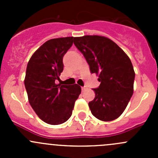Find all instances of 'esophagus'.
<instances>
[{"instance_id": "1", "label": "esophagus", "mask_w": 158, "mask_h": 158, "mask_svg": "<svg viewBox=\"0 0 158 158\" xmlns=\"http://www.w3.org/2000/svg\"><path fill=\"white\" fill-rule=\"evenodd\" d=\"M85 89H86V88H85V87H82V92H84V91L85 90Z\"/></svg>"}]
</instances>
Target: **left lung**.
<instances>
[{"mask_svg":"<svg viewBox=\"0 0 158 158\" xmlns=\"http://www.w3.org/2000/svg\"><path fill=\"white\" fill-rule=\"evenodd\" d=\"M74 44L83 54L92 73L101 83L93 89L95 96L89 102L96 118L109 122L118 118L133 95L135 73L131 60L117 44L102 36L74 38Z\"/></svg>","mask_w":158,"mask_h":158,"instance_id":"obj_1","label":"left lung"}]
</instances>
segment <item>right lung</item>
Returning a JSON list of instances; mask_svg holds the SVG:
<instances>
[{
    "mask_svg": "<svg viewBox=\"0 0 158 158\" xmlns=\"http://www.w3.org/2000/svg\"><path fill=\"white\" fill-rule=\"evenodd\" d=\"M74 38L47 41L33 54L27 66L24 85L29 102L38 117L49 125L66 122L81 93V87L77 84L55 83L63 70V56L73 45Z\"/></svg>",
    "mask_w": 158,
    "mask_h": 158,
    "instance_id": "1",
    "label": "right lung"
}]
</instances>
